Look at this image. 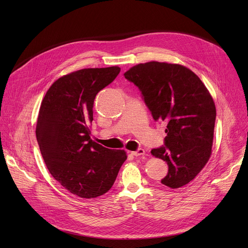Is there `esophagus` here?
<instances>
[{"label": "esophagus", "instance_id": "esophagus-1", "mask_svg": "<svg viewBox=\"0 0 248 248\" xmlns=\"http://www.w3.org/2000/svg\"><path fill=\"white\" fill-rule=\"evenodd\" d=\"M132 155H136V157H139V155H145V150L144 149H138L135 152H132Z\"/></svg>", "mask_w": 248, "mask_h": 248}]
</instances>
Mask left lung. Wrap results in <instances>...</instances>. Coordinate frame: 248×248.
<instances>
[{
  "mask_svg": "<svg viewBox=\"0 0 248 248\" xmlns=\"http://www.w3.org/2000/svg\"><path fill=\"white\" fill-rule=\"evenodd\" d=\"M124 75L139 87L154 120L167 124L164 146L151 151L169 167L162 184L185 186L211 155L216 119L211 94L196 74L179 64L140 63Z\"/></svg>",
  "mask_w": 248,
  "mask_h": 248,
  "instance_id": "1",
  "label": "left lung"
}]
</instances>
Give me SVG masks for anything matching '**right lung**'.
I'll return each mask as SVG.
<instances>
[{
	"label": "right lung",
	"instance_id": "1",
	"mask_svg": "<svg viewBox=\"0 0 248 248\" xmlns=\"http://www.w3.org/2000/svg\"><path fill=\"white\" fill-rule=\"evenodd\" d=\"M117 66L85 68L64 75L46 93L36 125L39 148L50 174L78 197L106 194L126 160L124 150L104 148L90 139L93 102L119 75Z\"/></svg>",
	"mask_w": 248,
	"mask_h": 248
}]
</instances>
